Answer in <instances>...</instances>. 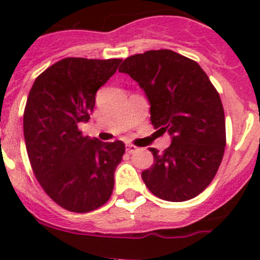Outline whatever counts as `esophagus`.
I'll list each match as a JSON object with an SVG mask.
<instances>
[{
	"label": "esophagus",
	"mask_w": 260,
	"mask_h": 260,
	"mask_svg": "<svg viewBox=\"0 0 260 260\" xmlns=\"http://www.w3.org/2000/svg\"><path fill=\"white\" fill-rule=\"evenodd\" d=\"M137 150L138 148L134 146V144H130V143L126 144V152L127 153H134Z\"/></svg>",
	"instance_id": "esophagus-1"
}]
</instances>
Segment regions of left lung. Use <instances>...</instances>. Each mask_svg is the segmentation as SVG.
Listing matches in <instances>:
<instances>
[{
	"instance_id": "left-lung-1",
	"label": "left lung",
	"mask_w": 260,
	"mask_h": 260,
	"mask_svg": "<svg viewBox=\"0 0 260 260\" xmlns=\"http://www.w3.org/2000/svg\"><path fill=\"white\" fill-rule=\"evenodd\" d=\"M143 88L151 122L172 137L162 152L148 148L153 165L142 178L153 195L185 202L201 194L221 164L226 143L219 92L203 69L171 49L130 56L119 68Z\"/></svg>"
}]
</instances>
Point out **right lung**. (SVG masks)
Returning <instances> with one entry per match:
<instances>
[{
	"label": "right lung",
	"mask_w": 260,
	"mask_h": 260,
	"mask_svg": "<svg viewBox=\"0 0 260 260\" xmlns=\"http://www.w3.org/2000/svg\"><path fill=\"white\" fill-rule=\"evenodd\" d=\"M121 61L68 57L43 71L29 89L23 133L32 171L48 197L71 212L102 207L113 192L125 144L84 137L78 125L88 121L98 89Z\"/></svg>",
	"instance_id": "right-lung-1"
}]
</instances>
